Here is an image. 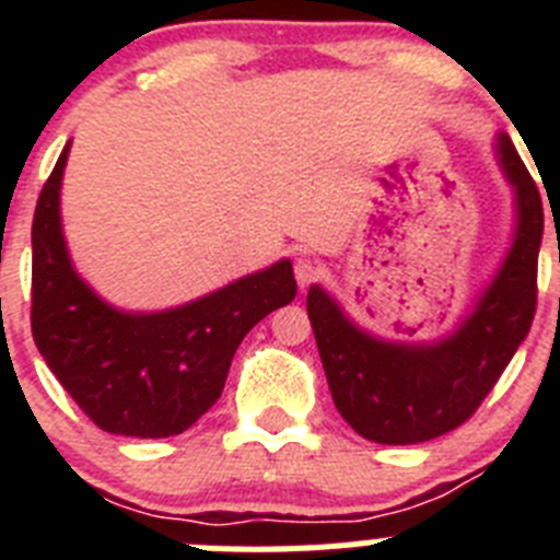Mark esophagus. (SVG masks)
<instances>
[{
    "label": "esophagus",
    "mask_w": 560,
    "mask_h": 560,
    "mask_svg": "<svg viewBox=\"0 0 560 560\" xmlns=\"http://www.w3.org/2000/svg\"><path fill=\"white\" fill-rule=\"evenodd\" d=\"M316 275H319V266H316V260H311V257H296L294 260V277L296 283H300V289H308L311 283L316 280Z\"/></svg>",
    "instance_id": "esophagus-1"
}]
</instances>
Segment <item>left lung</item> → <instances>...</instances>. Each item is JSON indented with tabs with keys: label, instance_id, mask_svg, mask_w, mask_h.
<instances>
[{
	"label": "left lung",
	"instance_id": "obj_1",
	"mask_svg": "<svg viewBox=\"0 0 560 560\" xmlns=\"http://www.w3.org/2000/svg\"><path fill=\"white\" fill-rule=\"evenodd\" d=\"M493 153L513 187L516 226L497 275L452 334L434 341L381 339L355 325L323 285L308 289V319L330 395L364 440L412 446L457 429L477 412L530 334L541 196L504 131L497 133Z\"/></svg>",
	"mask_w": 560,
	"mask_h": 560
}]
</instances>
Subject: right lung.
Wrapping results in <instances>:
<instances>
[{
	"label": "right lung",
	"mask_w": 560,
	"mask_h": 560,
	"mask_svg": "<svg viewBox=\"0 0 560 560\" xmlns=\"http://www.w3.org/2000/svg\"><path fill=\"white\" fill-rule=\"evenodd\" d=\"M69 142L33 215V339L78 407L108 434L171 438L221 398L232 355L296 294L291 260L165 311L106 303L72 266L61 226Z\"/></svg>",
	"instance_id": "right-lung-1"
}]
</instances>
